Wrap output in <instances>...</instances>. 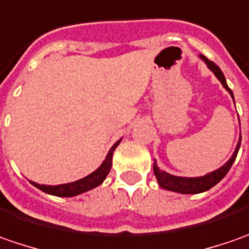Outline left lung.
Returning a JSON list of instances; mask_svg holds the SVG:
<instances>
[{"label":"left lung","instance_id":"left-lung-1","mask_svg":"<svg viewBox=\"0 0 249 249\" xmlns=\"http://www.w3.org/2000/svg\"><path fill=\"white\" fill-rule=\"evenodd\" d=\"M202 60L207 63L208 66V69H210L212 73L216 75V78H218L219 81L222 82V85H223V88L230 93V96L233 98L234 100V96H233V92L231 89L227 87V82L226 78H225V75L222 73V70L219 69L218 66L215 65L213 62H211L210 59H207L204 55H200ZM240 144H241V136H240V139H238V143H237L236 146V150L233 153V156L230 157V160L227 161L225 165H222V167L216 169V171H212L210 174H207V175L204 176H198V178H183V176H175V175H171V174H168L165 171H161L159 167H157V164H156V160H154V165H153V171H154V175L157 178V182L162 187V189H165V190H171V192H176V193H182V194H197V193H202V192H207V190H210L211 187H213L215 184L219 183L226 174L229 172V169L231 168L233 165V162L236 161L237 157V153H238V149H240Z\"/></svg>","mask_w":249,"mask_h":249}]
</instances>
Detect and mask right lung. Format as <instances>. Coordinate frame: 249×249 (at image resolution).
<instances>
[{"label": "right lung", "mask_w": 249, "mask_h": 249, "mask_svg": "<svg viewBox=\"0 0 249 249\" xmlns=\"http://www.w3.org/2000/svg\"><path fill=\"white\" fill-rule=\"evenodd\" d=\"M120 141H117L113 147L110 149L107 153L105 161L102 162V165L93 171L92 174L88 176L82 178L80 180H75L71 183H65V184H57V186H47V184H38L36 182H31L37 189L45 192L48 194H52V196H57V197H74V196H78V194L85 193L90 189H95L98 187L99 184H102V182L106 179V176L108 175L110 169H111V160H113V153L116 150V147L120 144Z\"/></svg>", "instance_id": "1"}]
</instances>
